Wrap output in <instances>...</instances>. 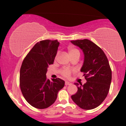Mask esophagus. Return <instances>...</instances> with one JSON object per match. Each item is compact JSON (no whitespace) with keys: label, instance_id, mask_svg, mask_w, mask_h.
<instances>
[{"label":"esophagus","instance_id":"obj_1","mask_svg":"<svg viewBox=\"0 0 126 126\" xmlns=\"http://www.w3.org/2000/svg\"><path fill=\"white\" fill-rule=\"evenodd\" d=\"M65 84L66 85H71V84H72L71 83V82H69V81H65Z\"/></svg>","mask_w":126,"mask_h":126}]
</instances>
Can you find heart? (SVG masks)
I'll list each match as a JSON object with an SVG mask.
<instances>
[{"mask_svg":"<svg viewBox=\"0 0 126 126\" xmlns=\"http://www.w3.org/2000/svg\"><path fill=\"white\" fill-rule=\"evenodd\" d=\"M68 54L69 55L70 57H72L75 56H80V51H79L78 49H76L75 47H69L68 48ZM58 54L57 53L56 56V59L58 57ZM70 73H71V71L68 69H64L61 71V74L63 75L65 77H69Z\"/></svg>","mask_w":126,"mask_h":126,"instance_id":"heart-1","label":"heart"}]
</instances>
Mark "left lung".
<instances>
[{
	"label": "left lung",
	"mask_w": 126,
	"mask_h": 126,
	"mask_svg": "<svg viewBox=\"0 0 126 126\" xmlns=\"http://www.w3.org/2000/svg\"><path fill=\"white\" fill-rule=\"evenodd\" d=\"M70 42L80 47L84 53V63L80 70L87 80L80 86L75 82L78 90L71 96L72 99L82 109H94L101 104L109 92L112 79L109 62L101 48L90 40Z\"/></svg>",
	"instance_id": "1"
}]
</instances>
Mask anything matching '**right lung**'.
I'll return each instance as SVG.
<instances>
[{"mask_svg":"<svg viewBox=\"0 0 126 126\" xmlns=\"http://www.w3.org/2000/svg\"><path fill=\"white\" fill-rule=\"evenodd\" d=\"M60 42L41 41L26 56L20 70V87L23 96L34 107L45 109L55 102L65 81L59 78H46L49 65L53 64Z\"/></svg>","mask_w":126,"mask_h":126,"instance_id":"add662e5","label":"right lung"}]
</instances>
